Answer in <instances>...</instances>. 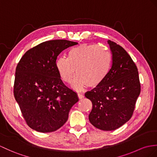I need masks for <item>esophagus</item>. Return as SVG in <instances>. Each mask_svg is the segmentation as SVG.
I'll use <instances>...</instances> for the list:
<instances>
[{"mask_svg": "<svg viewBox=\"0 0 157 157\" xmlns=\"http://www.w3.org/2000/svg\"><path fill=\"white\" fill-rule=\"evenodd\" d=\"M78 97L79 98H84V95L82 93H78Z\"/></svg>", "mask_w": 157, "mask_h": 157, "instance_id": "esophagus-1", "label": "esophagus"}]
</instances>
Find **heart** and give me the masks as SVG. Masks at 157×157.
I'll return each instance as SVG.
<instances>
[{
  "label": "heart",
  "mask_w": 157,
  "mask_h": 157,
  "mask_svg": "<svg viewBox=\"0 0 157 157\" xmlns=\"http://www.w3.org/2000/svg\"><path fill=\"white\" fill-rule=\"evenodd\" d=\"M111 56L102 47L81 44L71 48L68 58L60 56L56 61V68L61 79L71 83L76 75L72 87L81 90L89 85L97 86L104 81L110 71Z\"/></svg>",
  "instance_id": "obj_1"
}]
</instances>
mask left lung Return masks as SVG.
<instances>
[{
    "label": "left lung",
    "mask_w": 157,
    "mask_h": 157,
    "mask_svg": "<svg viewBox=\"0 0 157 157\" xmlns=\"http://www.w3.org/2000/svg\"><path fill=\"white\" fill-rule=\"evenodd\" d=\"M113 64L100 85L85 93L93 103L90 123L102 131H114L131 118L140 93L138 69L131 57L120 45L111 40Z\"/></svg>",
    "instance_id": "left-lung-1"
}]
</instances>
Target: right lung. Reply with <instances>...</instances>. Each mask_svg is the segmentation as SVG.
<instances>
[{"label":"right lung","instance_id":"right-lung-1","mask_svg":"<svg viewBox=\"0 0 157 157\" xmlns=\"http://www.w3.org/2000/svg\"><path fill=\"white\" fill-rule=\"evenodd\" d=\"M77 44L67 40L43 42L26 51L17 64L14 98L26 123L34 131L58 130L78 101L77 94L63 82L56 68L60 53Z\"/></svg>","mask_w":157,"mask_h":157}]
</instances>
